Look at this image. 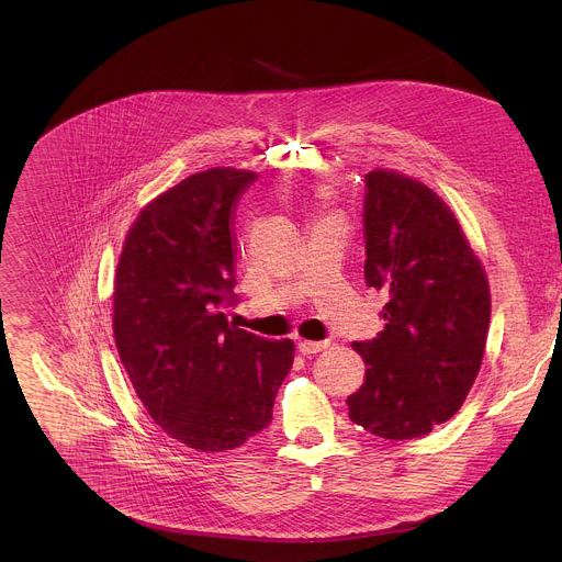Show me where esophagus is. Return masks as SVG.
Returning <instances> with one entry per match:
<instances>
[{
  "label": "esophagus",
  "instance_id": "esophagus-1",
  "mask_svg": "<svg viewBox=\"0 0 562 562\" xmlns=\"http://www.w3.org/2000/svg\"><path fill=\"white\" fill-rule=\"evenodd\" d=\"M329 347V340H323V342H313V340H300L297 342V349H300V353H304V356H313V353H319V351H325Z\"/></svg>",
  "mask_w": 562,
  "mask_h": 562
}]
</instances>
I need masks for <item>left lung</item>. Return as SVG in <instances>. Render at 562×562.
I'll list each match as a JSON object with an SVG mask.
<instances>
[{"mask_svg": "<svg viewBox=\"0 0 562 562\" xmlns=\"http://www.w3.org/2000/svg\"><path fill=\"white\" fill-rule=\"evenodd\" d=\"M364 187V280L389 302L378 338L351 345L367 375L347 397L349 418L380 438L412 440L464 403L485 356L490 282L427 184L375 169Z\"/></svg>", "mask_w": 562, "mask_h": 562, "instance_id": "8db88e82", "label": "left lung"}]
</instances>
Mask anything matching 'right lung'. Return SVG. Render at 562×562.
<instances>
[{"mask_svg": "<svg viewBox=\"0 0 562 562\" xmlns=\"http://www.w3.org/2000/svg\"><path fill=\"white\" fill-rule=\"evenodd\" d=\"M256 173L209 169L148 202L124 239L113 334L155 425L198 451L247 442L271 423L293 364L291 340L228 325L235 204Z\"/></svg>", "mask_w": 562, "mask_h": 562, "instance_id": "obj_1", "label": "right lung"}]
</instances>
